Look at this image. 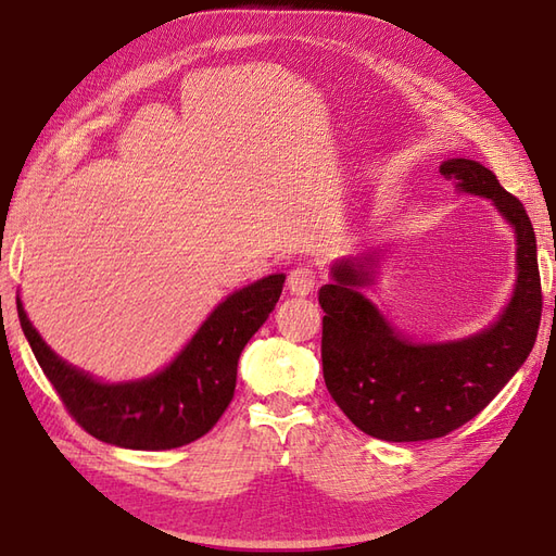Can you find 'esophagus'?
<instances>
[{"instance_id":"34e87169","label":"esophagus","mask_w":556,"mask_h":556,"mask_svg":"<svg viewBox=\"0 0 556 556\" xmlns=\"http://www.w3.org/2000/svg\"><path fill=\"white\" fill-rule=\"evenodd\" d=\"M317 285V274L313 266H306V264H299L294 266L290 276H288V290L296 296H306L315 290Z\"/></svg>"}]
</instances>
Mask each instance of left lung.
Masks as SVG:
<instances>
[{
  "label": "left lung",
  "mask_w": 556,
  "mask_h": 556,
  "mask_svg": "<svg viewBox=\"0 0 556 556\" xmlns=\"http://www.w3.org/2000/svg\"><path fill=\"white\" fill-rule=\"evenodd\" d=\"M441 174L459 192L490 199L517 237V285L496 323L447 343H413L359 288L374 282V257L341 260L319 290L323 371L331 399L364 433L390 443L431 441L459 429L527 362L543 313L535 233L521 201L473 160H447Z\"/></svg>",
  "instance_id": "8db88e82"
}]
</instances>
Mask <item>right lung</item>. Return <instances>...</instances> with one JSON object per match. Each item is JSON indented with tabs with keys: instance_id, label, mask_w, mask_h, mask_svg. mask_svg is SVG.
I'll return each instance as SVG.
<instances>
[{
	"instance_id": "add662e5",
	"label": "right lung",
	"mask_w": 556,
	"mask_h": 556,
	"mask_svg": "<svg viewBox=\"0 0 556 556\" xmlns=\"http://www.w3.org/2000/svg\"><path fill=\"white\" fill-rule=\"evenodd\" d=\"M282 274L229 294L164 371L134 382H99L62 362L31 327L18 299L21 327L64 408L94 439L129 450H172L208 433L237 390L245 343L282 292Z\"/></svg>"
}]
</instances>
